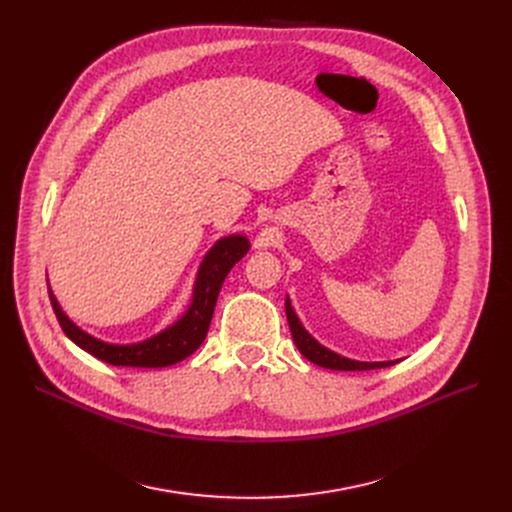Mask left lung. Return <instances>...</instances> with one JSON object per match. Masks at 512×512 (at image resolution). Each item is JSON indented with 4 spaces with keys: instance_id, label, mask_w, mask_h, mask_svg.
<instances>
[{
    "instance_id": "obj_1",
    "label": "left lung",
    "mask_w": 512,
    "mask_h": 512,
    "mask_svg": "<svg viewBox=\"0 0 512 512\" xmlns=\"http://www.w3.org/2000/svg\"><path fill=\"white\" fill-rule=\"evenodd\" d=\"M286 317H288V326L294 338V344L299 346V351L315 365L326 367V369H338V371H367V369H380V367H390L394 365V361H384V363H363V361H353L340 357L332 351H328L326 346H321L319 342H315L307 330L301 326L299 317L294 315L290 301H286Z\"/></svg>"
}]
</instances>
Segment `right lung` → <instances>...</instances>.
Returning a JSON list of instances; mask_svg holds the SVG:
<instances>
[{
  "label": "right lung",
  "mask_w": 512,
  "mask_h": 512,
  "mask_svg": "<svg viewBox=\"0 0 512 512\" xmlns=\"http://www.w3.org/2000/svg\"><path fill=\"white\" fill-rule=\"evenodd\" d=\"M249 251V240L245 236H228L222 238L203 259L201 270L197 276L193 303L188 311L182 315L180 321L161 334L139 342V344H107L80 328H76L72 321L60 309L56 297L49 290V301L56 313L64 334L78 344L83 351L97 357L116 367H170L188 355H193L201 342L207 336L215 301H218L220 288L228 276V272Z\"/></svg>",
  "instance_id": "right-lung-1"
}]
</instances>
